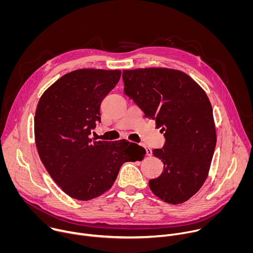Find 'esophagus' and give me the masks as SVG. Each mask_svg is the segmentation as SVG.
Here are the masks:
<instances>
[{"instance_id":"esophagus-1","label":"esophagus","mask_w":253,"mask_h":253,"mask_svg":"<svg viewBox=\"0 0 253 253\" xmlns=\"http://www.w3.org/2000/svg\"><path fill=\"white\" fill-rule=\"evenodd\" d=\"M146 153L148 156H151L152 155V151L150 149H146Z\"/></svg>"}]
</instances>
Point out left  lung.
<instances>
[{
	"mask_svg": "<svg viewBox=\"0 0 253 253\" xmlns=\"http://www.w3.org/2000/svg\"><path fill=\"white\" fill-rule=\"evenodd\" d=\"M124 92L161 128L165 143L153 155L163 172L149 180L151 191L170 204L187 201L208 176L216 145L210 101L187 74L167 68L123 71Z\"/></svg>",
	"mask_w": 253,
	"mask_h": 253,
	"instance_id": "1",
	"label": "left lung"
}]
</instances>
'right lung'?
Segmentation results:
<instances>
[{
  "instance_id": "1",
  "label": "right lung",
  "mask_w": 253,
  "mask_h": 253,
  "mask_svg": "<svg viewBox=\"0 0 253 253\" xmlns=\"http://www.w3.org/2000/svg\"><path fill=\"white\" fill-rule=\"evenodd\" d=\"M120 70L80 69L57 80L41 96L35 141L50 176L72 198L90 200L110 189L124 162L146 151L127 141H96L100 106L120 80Z\"/></svg>"
}]
</instances>
